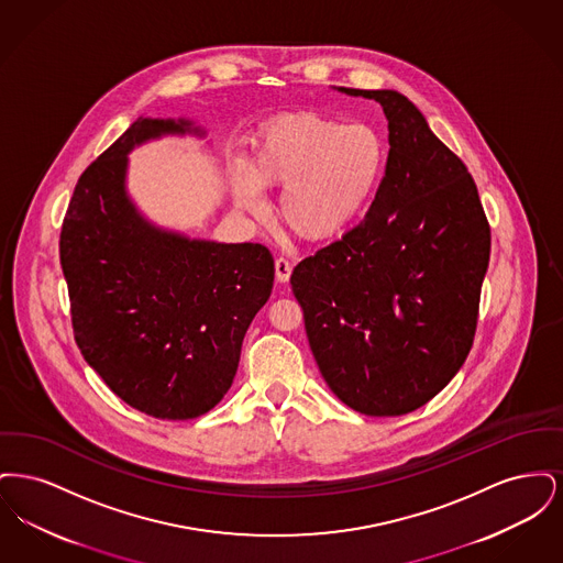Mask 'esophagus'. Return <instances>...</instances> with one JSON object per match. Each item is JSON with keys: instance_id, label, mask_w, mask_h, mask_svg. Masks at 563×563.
Segmentation results:
<instances>
[{"instance_id": "34e87169", "label": "esophagus", "mask_w": 563, "mask_h": 563, "mask_svg": "<svg viewBox=\"0 0 563 563\" xmlns=\"http://www.w3.org/2000/svg\"><path fill=\"white\" fill-rule=\"evenodd\" d=\"M274 268H276V280L278 283H287L289 278H291V264H289V260H285V257H278L276 262H274Z\"/></svg>"}]
</instances>
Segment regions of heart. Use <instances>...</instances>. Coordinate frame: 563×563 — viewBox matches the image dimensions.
I'll return each mask as SVG.
<instances>
[{
    "mask_svg": "<svg viewBox=\"0 0 563 563\" xmlns=\"http://www.w3.org/2000/svg\"><path fill=\"white\" fill-rule=\"evenodd\" d=\"M384 168L386 143L372 124L297 111L257 133L251 170L234 168V191L241 209L262 213V189H283L278 217L285 228L303 241L324 242L365 213Z\"/></svg>",
    "mask_w": 563,
    "mask_h": 563,
    "instance_id": "obj_1",
    "label": "heart"
}]
</instances>
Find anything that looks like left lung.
Returning a JSON list of instances; mask_svg holds the SVG:
<instances>
[{"label":"left lung","mask_w":563,"mask_h":563,"mask_svg":"<svg viewBox=\"0 0 563 563\" xmlns=\"http://www.w3.org/2000/svg\"><path fill=\"white\" fill-rule=\"evenodd\" d=\"M377 101L388 161L365 219L291 274L306 335L333 395L365 416H402L466 361L489 264V223L464 162L397 90Z\"/></svg>","instance_id":"left-lung-1"}]
</instances>
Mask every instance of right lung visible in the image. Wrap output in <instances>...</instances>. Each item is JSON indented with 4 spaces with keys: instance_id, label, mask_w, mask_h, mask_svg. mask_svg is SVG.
I'll list each match as a JSON object with an SVG mask.
<instances>
[{
    "instance_id": "obj_1",
    "label": "right lung",
    "mask_w": 563,
    "mask_h": 563,
    "mask_svg": "<svg viewBox=\"0 0 563 563\" xmlns=\"http://www.w3.org/2000/svg\"><path fill=\"white\" fill-rule=\"evenodd\" d=\"M184 133L188 120L133 122L81 173L58 242L81 356L111 393L161 420L198 418L223 399L274 285L264 244L189 241L134 209L129 152Z\"/></svg>"
}]
</instances>
